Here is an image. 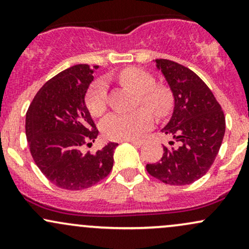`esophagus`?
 I'll return each instance as SVG.
<instances>
[{"mask_svg": "<svg viewBox=\"0 0 249 249\" xmlns=\"http://www.w3.org/2000/svg\"><path fill=\"white\" fill-rule=\"evenodd\" d=\"M128 142H130L131 144H133L134 146H138V147H141L142 145L145 142L144 139H131V141H128Z\"/></svg>", "mask_w": 249, "mask_h": 249, "instance_id": "34e87169", "label": "esophagus"}]
</instances>
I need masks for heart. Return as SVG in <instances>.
<instances>
[{"label":"heart","instance_id":"obj_1","mask_svg":"<svg viewBox=\"0 0 249 249\" xmlns=\"http://www.w3.org/2000/svg\"><path fill=\"white\" fill-rule=\"evenodd\" d=\"M125 87L139 95V101L157 117H165L173 107V97L165 87H157L151 73L138 68H127L119 75ZM107 82L99 78L91 85L88 92V107L93 116L99 117L107 110ZM141 107L132 112H115L102 122V132L112 141L137 138L151 127L153 117L150 111Z\"/></svg>","mask_w":249,"mask_h":249}]
</instances>
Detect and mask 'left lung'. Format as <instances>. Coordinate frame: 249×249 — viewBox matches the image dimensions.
<instances>
[{
  "mask_svg": "<svg viewBox=\"0 0 249 249\" xmlns=\"http://www.w3.org/2000/svg\"><path fill=\"white\" fill-rule=\"evenodd\" d=\"M154 62L174 97L172 117L161 130L173 141L164 146L160 160L147 164L146 170L165 184H192L207 173L218 156L226 128L224 111L192 70L170 59Z\"/></svg>",
  "mask_w": 249,
  "mask_h": 249,
  "instance_id": "8db88e82",
  "label": "left lung"
}]
</instances>
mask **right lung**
Segmentation results:
<instances>
[{
	"mask_svg": "<svg viewBox=\"0 0 249 249\" xmlns=\"http://www.w3.org/2000/svg\"><path fill=\"white\" fill-rule=\"evenodd\" d=\"M92 73L88 64H77L53 77L34 97L25 117L34 161L45 178L64 190L93 186L113 166L117 142H108L92 154L82 152L98 136L85 104Z\"/></svg>",
	"mask_w": 249,
	"mask_h": 249,
	"instance_id": "obj_1",
	"label": "right lung"
}]
</instances>
